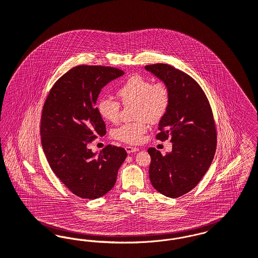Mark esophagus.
<instances>
[{
    "instance_id": "1",
    "label": "esophagus",
    "mask_w": 258,
    "mask_h": 258,
    "mask_svg": "<svg viewBox=\"0 0 258 258\" xmlns=\"http://www.w3.org/2000/svg\"><path fill=\"white\" fill-rule=\"evenodd\" d=\"M139 150L138 148H136V147H131V146H126L125 147V151L127 152L128 154H132V153H134V152H137Z\"/></svg>"
}]
</instances>
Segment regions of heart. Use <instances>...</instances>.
<instances>
[{
  "mask_svg": "<svg viewBox=\"0 0 258 258\" xmlns=\"http://www.w3.org/2000/svg\"><path fill=\"white\" fill-rule=\"evenodd\" d=\"M122 104H134V116L137 121L120 126L114 132L117 139L130 144H137L147 130V123L160 121L167 113L169 91L167 85L159 82L152 84L144 77L135 75L126 80L117 91ZM100 116L108 121L119 120L120 104L116 100L103 97L98 101Z\"/></svg>",
  "mask_w": 258,
  "mask_h": 258,
  "instance_id": "obj_1",
  "label": "heart"
}]
</instances>
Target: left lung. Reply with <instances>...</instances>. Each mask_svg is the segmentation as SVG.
<instances>
[{"instance_id": "left-lung-1", "label": "left lung", "mask_w": 258, "mask_h": 258, "mask_svg": "<svg viewBox=\"0 0 258 258\" xmlns=\"http://www.w3.org/2000/svg\"><path fill=\"white\" fill-rule=\"evenodd\" d=\"M144 69L167 85L169 104L159 121L160 140L170 137L172 150L165 156L149 148V177L153 187L168 198L180 197L196 187L208 171L216 150L212 108L191 77L167 64Z\"/></svg>"}]
</instances>
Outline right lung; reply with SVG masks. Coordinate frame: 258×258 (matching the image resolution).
Instances as JSON below:
<instances>
[{
	"label": "right lung",
	"mask_w": 258,
	"mask_h": 258,
	"mask_svg": "<svg viewBox=\"0 0 258 258\" xmlns=\"http://www.w3.org/2000/svg\"><path fill=\"white\" fill-rule=\"evenodd\" d=\"M124 73L105 66L74 67L54 84L43 108L42 146L55 175L77 196L94 200L109 192L127 154L107 145L93 153L89 143L106 134L95 107L101 90Z\"/></svg>",
	"instance_id": "add662e5"
}]
</instances>
